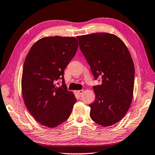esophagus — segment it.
I'll list each match as a JSON object with an SVG mask.
<instances>
[{"mask_svg":"<svg viewBox=\"0 0 155 155\" xmlns=\"http://www.w3.org/2000/svg\"><path fill=\"white\" fill-rule=\"evenodd\" d=\"M84 91L83 90H78V91H76V93H77L78 95H81V94H83Z\"/></svg>","mask_w":155,"mask_h":155,"instance_id":"34e87169","label":"esophagus"}]
</instances>
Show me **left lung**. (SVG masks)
<instances>
[{
    "label": "left lung",
    "mask_w": 155,
    "mask_h": 155,
    "mask_svg": "<svg viewBox=\"0 0 155 155\" xmlns=\"http://www.w3.org/2000/svg\"><path fill=\"white\" fill-rule=\"evenodd\" d=\"M80 49L101 85L93 87L95 99L89 105L91 118L107 127L128 112L133 97L134 65L123 41L114 34L96 33L77 36Z\"/></svg>",
    "instance_id": "obj_1"
}]
</instances>
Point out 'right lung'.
Returning a JSON list of instances; mask_svg holds the SVG:
<instances>
[{"mask_svg":"<svg viewBox=\"0 0 155 155\" xmlns=\"http://www.w3.org/2000/svg\"><path fill=\"white\" fill-rule=\"evenodd\" d=\"M78 46L74 37H45L32 45L25 58L21 77L23 99L30 114L42 126L54 128L71 114L77 99L66 89L64 71ZM59 79L63 81L62 87L55 83Z\"/></svg>","mask_w":155,"mask_h":155,"instance_id":"1","label":"right lung"}]
</instances>
